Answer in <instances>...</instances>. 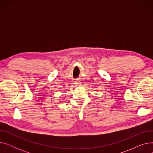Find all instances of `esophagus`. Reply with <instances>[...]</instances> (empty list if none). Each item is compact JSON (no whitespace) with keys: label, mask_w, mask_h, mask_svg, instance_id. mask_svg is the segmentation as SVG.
<instances>
[{"label":"esophagus","mask_w":153,"mask_h":153,"mask_svg":"<svg viewBox=\"0 0 153 153\" xmlns=\"http://www.w3.org/2000/svg\"><path fill=\"white\" fill-rule=\"evenodd\" d=\"M77 85H81V82H76V83Z\"/></svg>","instance_id":"obj_1"}]
</instances>
